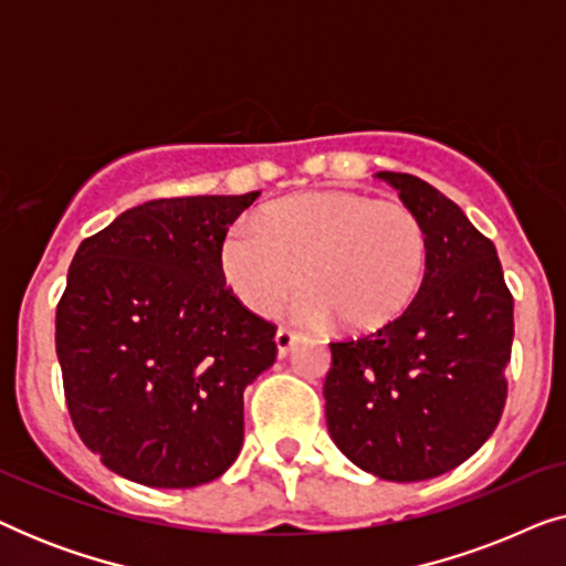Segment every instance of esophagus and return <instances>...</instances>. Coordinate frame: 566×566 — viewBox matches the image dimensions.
Here are the masks:
<instances>
[{
	"instance_id": "34e87169",
	"label": "esophagus",
	"mask_w": 566,
	"mask_h": 566,
	"mask_svg": "<svg viewBox=\"0 0 566 566\" xmlns=\"http://www.w3.org/2000/svg\"><path fill=\"white\" fill-rule=\"evenodd\" d=\"M298 339V335L296 332H291L289 327H277V332H275V345H277V355H289V350L293 347V343H296Z\"/></svg>"
}]
</instances>
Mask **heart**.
Listing matches in <instances>:
<instances>
[{"mask_svg":"<svg viewBox=\"0 0 566 566\" xmlns=\"http://www.w3.org/2000/svg\"><path fill=\"white\" fill-rule=\"evenodd\" d=\"M428 265V234L401 200L319 190L262 208L221 244V273L254 314H275L301 289L306 319L347 335L389 327L412 306Z\"/></svg>","mask_w":566,"mask_h":566,"instance_id":"1","label":"heart"}]
</instances>
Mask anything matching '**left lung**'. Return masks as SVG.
<instances>
[{
    "label": "left lung",
    "instance_id": "8db88e82",
    "mask_svg": "<svg viewBox=\"0 0 566 566\" xmlns=\"http://www.w3.org/2000/svg\"><path fill=\"white\" fill-rule=\"evenodd\" d=\"M420 216L428 265L412 306L389 327L332 339L327 428L355 467L422 482L474 455L507 399L513 293L492 239L420 177L378 172Z\"/></svg>",
    "mask_w": 566,
    "mask_h": 566
}]
</instances>
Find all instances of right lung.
<instances>
[{"label": "right lung", "instance_id": "obj_1", "mask_svg": "<svg viewBox=\"0 0 566 566\" xmlns=\"http://www.w3.org/2000/svg\"><path fill=\"white\" fill-rule=\"evenodd\" d=\"M260 190L159 198L84 239L56 306L64 397L115 474L188 490L242 451L244 389L275 363V324L221 273V244Z\"/></svg>", "mask_w": 566, "mask_h": 566}]
</instances>
